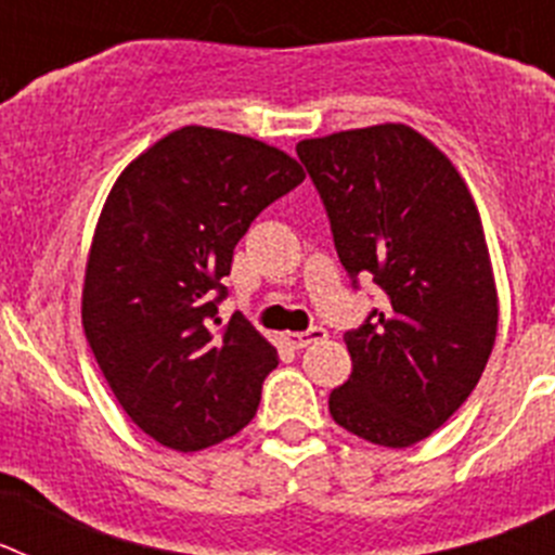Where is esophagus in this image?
I'll return each mask as SVG.
<instances>
[{
  "mask_svg": "<svg viewBox=\"0 0 555 555\" xmlns=\"http://www.w3.org/2000/svg\"><path fill=\"white\" fill-rule=\"evenodd\" d=\"M327 336V331L325 327H320V325H313V327H308L306 333H286V341L288 345L294 347V350H302V347H308V345H313V341H322V338Z\"/></svg>",
  "mask_w": 555,
  "mask_h": 555,
  "instance_id": "obj_1",
  "label": "esophagus"
}]
</instances>
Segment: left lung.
Wrapping results in <instances>:
<instances>
[{"instance_id": "1", "label": "left lung", "mask_w": 555, "mask_h": 555, "mask_svg": "<svg viewBox=\"0 0 555 555\" xmlns=\"http://www.w3.org/2000/svg\"><path fill=\"white\" fill-rule=\"evenodd\" d=\"M331 219L338 261L386 294L345 333L347 384L331 416L384 448L442 428L483 375L498 336V288L483 224L450 158L405 125L297 144Z\"/></svg>"}]
</instances>
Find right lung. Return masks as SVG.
Listing matches in <instances>:
<instances>
[{
  "label": "right lung",
  "instance_id": "add662e5",
  "mask_svg": "<svg viewBox=\"0 0 555 555\" xmlns=\"http://www.w3.org/2000/svg\"><path fill=\"white\" fill-rule=\"evenodd\" d=\"M306 180L278 146L180 127L113 183L82 286V327L132 423L194 453L235 436L261 403L278 350L242 313L219 320L235 244Z\"/></svg>",
  "mask_w": 555,
  "mask_h": 555
}]
</instances>
